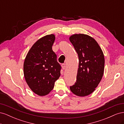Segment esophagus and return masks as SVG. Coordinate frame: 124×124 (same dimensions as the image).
Wrapping results in <instances>:
<instances>
[{"label": "esophagus", "instance_id": "obj_1", "mask_svg": "<svg viewBox=\"0 0 124 124\" xmlns=\"http://www.w3.org/2000/svg\"><path fill=\"white\" fill-rule=\"evenodd\" d=\"M62 69H63V70H65V69H66V65L65 64V63H63V64H62Z\"/></svg>", "mask_w": 124, "mask_h": 124}]
</instances>
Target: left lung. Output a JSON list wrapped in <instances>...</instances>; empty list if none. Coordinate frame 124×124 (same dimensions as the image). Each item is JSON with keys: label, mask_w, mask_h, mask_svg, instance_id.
Returning a JSON list of instances; mask_svg holds the SVG:
<instances>
[{"label": "left lung", "mask_w": 124, "mask_h": 124, "mask_svg": "<svg viewBox=\"0 0 124 124\" xmlns=\"http://www.w3.org/2000/svg\"><path fill=\"white\" fill-rule=\"evenodd\" d=\"M69 39L79 59L77 81L70 88L78 96H87L95 91L102 78L104 67L103 52L96 40L88 35L75 34Z\"/></svg>", "instance_id": "8db88e82"}]
</instances>
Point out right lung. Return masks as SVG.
<instances>
[{"label":"right lung","instance_id":"obj_1","mask_svg":"<svg viewBox=\"0 0 124 124\" xmlns=\"http://www.w3.org/2000/svg\"><path fill=\"white\" fill-rule=\"evenodd\" d=\"M55 39L53 34L39 39L29 51L24 61L25 80L30 88L39 96L48 94L61 76L62 67L52 50Z\"/></svg>","mask_w":124,"mask_h":124}]
</instances>
